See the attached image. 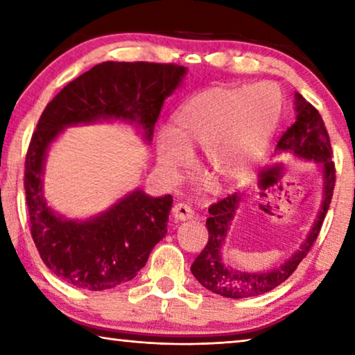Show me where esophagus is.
I'll use <instances>...</instances> for the list:
<instances>
[{
	"label": "esophagus",
	"mask_w": 355,
	"mask_h": 355,
	"mask_svg": "<svg viewBox=\"0 0 355 355\" xmlns=\"http://www.w3.org/2000/svg\"><path fill=\"white\" fill-rule=\"evenodd\" d=\"M192 216H194V211H192L188 205H184V203H177V205H173L172 208V218L177 222L188 220Z\"/></svg>",
	"instance_id": "34e87169"
}]
</instances>
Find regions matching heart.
<instances>
[{
    "label": "heart",
    "instance_id": "heart-1",
    "mask_svg": "<svg viewBox=\"0 0 355 355\" xmlns=\"http://www.w3.org/2000/svg\"><path fill=\"white\" fill-rule=\"evenodd\" d=\"M284 98L274 84H220L189 97L173 114L172 128L156 137V161L169 180L191 164L202 146L207 169L220 183L243 182L263 163L279 127Z\"/></svg>",
    "mask_w": 355,
    "mask_h": 355
}]
</instances>
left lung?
<instances>
[{"label":"left lung","mask_w":355,"mask_h":355,"mask_svg":"<svg viewBox=\"0 0 355 355\" xmlns=\"http://www.w3.org/2000/svg\"><path fill=\"white\" fill-rule=\"evenodd\" d=\"M294 110H296V122L282 135L277 147H275V153H290L300 159L315 161L318 167H321L322 202L315 224L310 228L309 235L300 244V248L279 266L263 272H244L228 266L222 258V248L225 244L227 232L230 230L236 209L243 202V194L235 192L218 203H213L208 208L209 218L207 219L208 243L192 263L191 272L200 282L202 286L219 296L244 299L260 296V294L274 290L296 271L299 263L309 254L311 245L320 235L335 186L332 147H330V139L321 114L299 92L294 94Z\"/></svg>","instance_id":"obj_1"}]
</instances>
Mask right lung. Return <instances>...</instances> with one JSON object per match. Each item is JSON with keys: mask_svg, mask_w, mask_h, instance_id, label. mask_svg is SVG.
<instances>
[{"mask_svg": "<svg viewBox=\"0 0 355 355\" xmlns=\"http://www.w3.org/2000/svg\"><path fill=\"white\" fill-rule=\"evenodd\" d=\"M184 75L186 67L175 64L107 61L69 83L42 112L26 153V205L35 248L65 284L101 291L135 279L167 233L173 200L135 189L91 219H67L44 196L51 142L71 125L120 120L150 144L164 100Z\"/></svg>", "mask_w": 355, "mask_h": 355, "instance_id": "add662e5", "label": "right lung"}]
</instances>
